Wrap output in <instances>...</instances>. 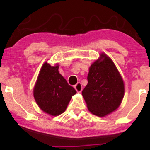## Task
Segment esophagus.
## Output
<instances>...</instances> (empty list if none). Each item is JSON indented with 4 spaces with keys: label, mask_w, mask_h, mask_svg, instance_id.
<instances>
[{
    "label": "esophagus",
    "mask_w": 150,
    "mask_h": 150,
    "mask_svg": "<svg viewBox=\"0 0 150 150\" xmlns=\"http://www.w3.org/2000/svg\"><path fill=\"white\" fill-rule=\"evenodd\" d=\"M74 88L76 90L77 92L80 93V92H81L82 89H83V86H82V84L81 83H78L76 85L74 86Z\"/></svg>",
    "instance_id": "34e87169"
}]
</instances>
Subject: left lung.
<instances>
[{
    "label": "left lung",
    "mask_w": 150,
    "mask_h": 150,
    "mask_svg": "<svg viewBox=\"0 0 150 150\" xmlns=\"http://www.w3.org/2000/svg\"><path fill=\"white\" fill-rule=\"evenodd\" d=\"M87 81L82 94L91 113L104 117L119 107L124 98V85L109 57L102 54L91 65Z\"/></svg>",
    "instance_id": "1"
}]
</instances>
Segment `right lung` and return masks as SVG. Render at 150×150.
Listing matches in <instances>:
<instances>
[{
  "mask_svg": "<svg viewBox=\"0 0 150 150\" xmlns=\"http://www.w3.org/2000/svg\"><path fill=\"white\" fill-rule=\"evenodd\" d=\"M59 65L45 63L41 69L33 90L35 100L43 111L53 116L63 113L72 96L76 93L59 74Z\"/></svg>",
  "mask_w": 150,
  "mask_h": 150,
  "instance_id": "obj_1",
  "label": "right lung"
}]
</instances>
